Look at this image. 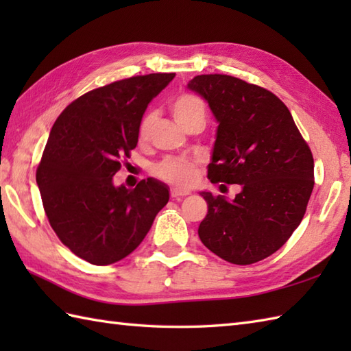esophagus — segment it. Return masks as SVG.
Returning a JSON list of instances; mask_svg holds the SVG:
<instances>
[{"mask_svg":"<svg viewBox=\"0 0 351 351\" xmlns=\"http://www.w3.org/2000/svg\"><path fill=\"white\" fill-rule=\"evenodd\" d=\"M187 195H190V191H187V190H181V189H171L170 190V196L173 199H180V197H184Z\"/></svg>","mask_w":351,"mask_h":351,"instance_id":"esophagus-1","label":"esophagus"}]
</instances>
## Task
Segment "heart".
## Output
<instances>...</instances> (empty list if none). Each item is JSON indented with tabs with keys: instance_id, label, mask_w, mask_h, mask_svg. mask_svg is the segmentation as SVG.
<instances>
[{
	"instance_id": "b5f03b06",
	"label": "heart",
	"mask_w": 351,
	"mask_h": 351,
	"mask_svg": "<svg viewBox=\"0 0 351 351\" xmlns=\"http://www.w3.org/2000/svg\"><path fill=\"white\" fill-rule=\"evenodd\" d=\"M171 113L175 121L180 123L184 130H187L191 123L206 119V108L204 102L195 95H181L171 102ZM156 122L155 111H149L141 119L138 126V140L141 143L151 138L154 126ZM155 175L162 181L180 185V187H190L195 184L197 175V166L195 161L187 158H166L155 167Z\"/></svg>"
}]
</instances>
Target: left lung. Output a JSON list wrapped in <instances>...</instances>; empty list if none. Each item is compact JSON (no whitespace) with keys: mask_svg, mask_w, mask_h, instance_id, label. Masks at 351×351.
<instances>
[{"mask_svg":"<svg viewBox=\"0 0 351 351\" xmlns=\"http://www.w3.org/2000/svg\"><path fill=\"white\" fill-rule=\"evenodd\" d=\"M187 87L219 123L208 180L241 187L232 200L200 191L208 204L200 241L228 263H258L288 241L306 213L311 149L285 104L265 88L220 73L197 75Z\"/></svg>","mask_w":351,"mask_h":351,"instance_id":"obj_1","label":"left lung"}]
</instances>
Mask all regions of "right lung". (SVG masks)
Wrapping results in <instances>:
<instances>
[{"label": "right lung", "mask_w": 351, "mask_h": 351, "mask_svg": "<svg viewBox=\"0 0 351 351\" xmlns=\"http://www.w3.org/2000/svg\"><path fill=\"white\" fill-rule=\"evenodd\" d=\"M175 73H149L88 92L63 110L36 171L45 213L60 241L95 265L126 258L169 202V187L147 178L134 190L113 176L137 146L145 111Z\"/></svg>", "instance_id": "obj_1"}]
</instances>
